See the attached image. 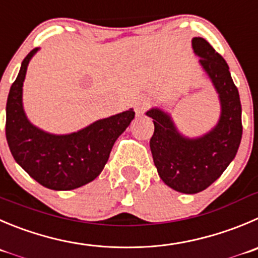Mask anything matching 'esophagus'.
<instances>
[{
	"instance_id": "1",
	"label": "esophagus",
	"mask_w": 258,
	"mask_h": 258,
	"mask_svg": "<svg viewBox=\"0 0 258 258\" xmlns=\"http://www.w3.org/2000/svg\"><path fill=\"white\" fill-rule=\"evenodd\" d=\"M148 107H149V101L148 99L144 97V99L138 100V101L136 102V107H134V110H136L137 114H143Z\"/></svg>"
}]
</instances>
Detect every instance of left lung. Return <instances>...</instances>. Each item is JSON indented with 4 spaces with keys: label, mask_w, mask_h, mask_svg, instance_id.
Instances as JSON below:
<instances>
[{
    "label": "left lung",
    "mask_w": 258,
    "mask_h": 258,
    "mask_svg": "<svg viewBox=\"0 0 258 258\" xmlns=\"http://www.w3.org/2000/svg\"><path fill=\"white\" fill-rule=\"evenodd\" d=\"M191 44L219 99L218 122L203 136L191 138L178 131L170 112L159 107L146 112L153 119L149 146L159 177L182 194L200 192L218 180L234 159L242 139L241 100L227 62L204 38H192Z\"/></svg>",
    "instance_id": "obj_1"
}]
</instances>
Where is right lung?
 Returning <instances> with one entry per match:
<instances>
[{
	"instance_id": "1",
	"label": "right lung",
	"mask_w": 258,
	"mask_h": 258,
	"mask_svg": "<svg viewBox=\"0 0 258 258\" xmlns=\"http://www.w3.org/2000/svg\"><path fill=\"white\" fill-rule=\"evenodd\" d=\"M35 48L21 63L6 104V139L21 168L50 190L66 191L94 181L104 170L116 139L136 116L133 109L99 119L70 134H53L26 116L23 86Z\"/></svg>"
}]
</instances>
